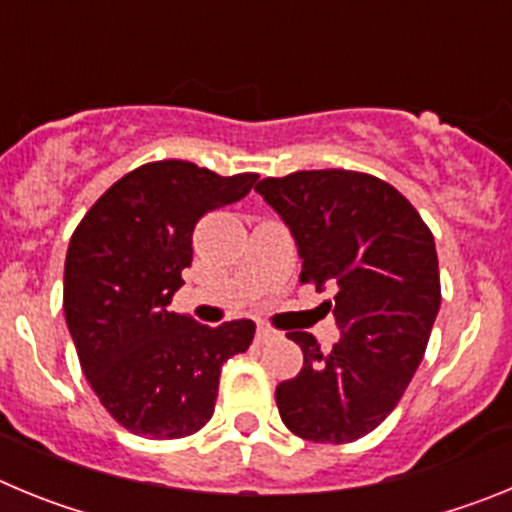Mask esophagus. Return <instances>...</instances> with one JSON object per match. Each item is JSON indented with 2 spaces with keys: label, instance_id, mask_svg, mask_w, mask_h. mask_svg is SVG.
Returning <instances> with one entry per match:
<instances>
[{
  "label": "esophagus",
  "instance_id": "34e87169",
  "mask_svg": "<svg viewBox=\"0 0 512 512\" xmlns=\"http://www.w3.org/2000/svg\"><path fill=\"white\" fill-rule=\"evenodd\" d=\"M274 338H277V333L271 328H266V325H259V328H256V343H269L274 341Z\"/></svg>",
  "mask_w": 512,
  "mask_h": 512
}]
</instances>
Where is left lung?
Here are the masks:
<instances>
[{"mask_svg":"<svg viewBox=\"0 0 512 512\" xmlns=\"http://www.w3.org/2000/svg\"><path fill=\"white\" fill-rule=\"evenodd\" d=\"M256 192L295 238L300 282L336 289L341 338L323 354L312 333L297 377L277 387V408L295 436L348 443L395 410L423 361L441 307L436 243L418 210L377 176L346 169L261 179Z\"/></svg>","mask_w":512,"mask_h":512,"instance_id":"left-lung-1","label":"left lung"}]
</instances>
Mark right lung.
I'll return each mask as SVG.
<instances>
[{"label":"right lung","instance_id":"add662e5","mask_svg":"<svg viewBox=\"0 0 512 512\" xmlns=\"http://www.w3.org/2000/svg\"><path fill=\"white\" fill-rule=\"evenodd\" d=\"M256 174L156 161L112 184L74 230L63 312L84 377L135 436H192L215 413L220 369L253 341V320L200 325L169 312L205 212L243 200Z\"/></svg>","mask_w":512,"mask_h":512}]
</instances>
